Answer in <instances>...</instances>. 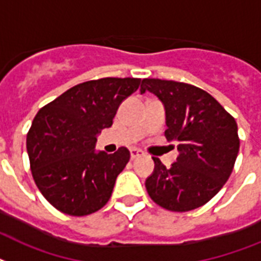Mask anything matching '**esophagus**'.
Returning a JSON list of instances; mask_svg holds the SVG:
<instances>
[{"label":"esophagus","instance_id":"obj_1","mask_svg":"<svg viewBox=\"0 0 261 261\" xmlns=\"http://www.w3.org/2000/svg\"><path fill=\"white\" fill-rule=\"evenodd\" d=\"M143 154H145V152L142 151L141 149H137V147H133V149H130L131 160H135V158H138V156H142Z\"/></svg>","mask_w":261,"mask_h":261}]
</instances>
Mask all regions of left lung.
I'll return each instance as SVG.
<instances>
[{
    "mask_svg": "<svg viewBox=\"0 0 261 261\" xmlns=\"http://www.w3.org/2000/svg\"><path fill=\"white\" fill-rule=\"evenodd\" d=\"M150 91L165 106L169 142H178L177 162L166 169L158 158L146 179L155 204L171 212L205 205L228 181L236 162L240 139L234 118L198 87L181 82L143 79L141 94Z\"/></svg>",
    "mask_w": 261,
    "mask_h": 261,
    "instance_id": "obj_1",
    "label": "left lung"
}]
</instances>
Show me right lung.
<instances>
[{
    "instance_id": "obj_1",
    "label": "right lung",
    "mask_w": 261,
    "mask_h": 261,
    "mask_svg": "<svg viewBox=\"0 0 261 261\" xmlns=\"http://www.w3.org/2000/svg\"><path fill=\"white\" fill-rule=\"evenodd\" d=\"M141 79L103 77L72 87L44 106L27 135L36 185L57 211L87 216L109 202L130 151H95L96 135L112 126L118 107Z\"/></svg>"
}]
</instances>
